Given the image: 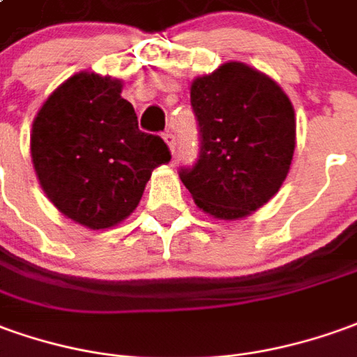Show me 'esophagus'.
<instances>
[{
    "instance_id": "1",
    "label": "esophagus",
    "mask_w": 357,
    "mask_h": 357,
    "mask_svg": "<svg viewBox=\"0 0 357 357\" xmlns=\"http://www.w3.org/2000/svg\"><path fill=\"white\" fill-rule=\"evenodd\" d=\"M163 139L167 142V146H169V149L174 153V146H176V137H174L173 132H165L163 134Z\"/></svg>"
}]
</instances>
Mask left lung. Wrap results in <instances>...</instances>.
Masks as SVG:
<instances>
[{
  "instance_id": "8db88e82",
  "label": "left lung",
  "mask_w": 357,
  "mask_h": 357,
  "mask_svg": "<svg viewBox=\"0 0 357 357\" xmlns=\"http://www.w3.org/2000/svg\"><path fill=\"white\" fill-rule=\"evenodd\" d=\"M200 155L181 169L196 206L241 220L280 190L296 149V112L276 81L241 61L221 63L190 85Z\"/></svg>"
}]
</instances>
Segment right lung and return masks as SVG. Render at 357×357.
<instances>
[{"mask_svg":"<svg viewBox=\"0 0 357 357\" xmlns=\"http://www.w3.org/2000/svg\"><path fill=\"white\" fill-rule=\"evenodd\" d=\"M122 81L81 71L46 99L33 122L31 157L58 210L89 229H107L136 210L155 167L171 151L137 128Z\"/></svg>","mask_w":357,"mask_h":357,"instance_id":"1","label":"right lung"}]
</instances>
